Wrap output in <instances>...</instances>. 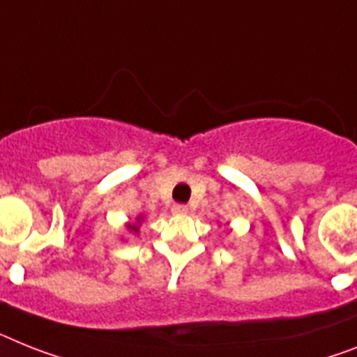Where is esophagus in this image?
<instances>
[{
  "instance_id": "esophagus-1",
  "label": "esophagus",
  "mask_w": 357,
  "mask_h": 357,
  "mask_svg": "<svg viewBox=\"0 0 357 357\" xmlns=\"http://www.w3.org/2000/svg\"><path fill=\"white\" fill-rule=\"evenodd\" d=\"M172 211L175 215H185L188 213V206H184V204H175L172 208Z\"/></svg>"
}]
</instances>
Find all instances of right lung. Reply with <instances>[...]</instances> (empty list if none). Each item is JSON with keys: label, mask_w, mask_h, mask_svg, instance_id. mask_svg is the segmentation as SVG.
I'll return each instance as SVG.
<instances>
[{"label": "right lung", "mask_w": 357, "mask_h": 357, "mask_svg": "<svg viewBox=\"0 0 357 357\" xmlns=\"http://www.w3.org/2000/svg\"><path fill=\"white\" fill-rule=\"evenodd\" d=\"M140 222H142V217H137V222H135V225H128L129 231H132V234H138V228H140Z\"/></svg>", "instance_id": "obj_1"}]
</instances>
